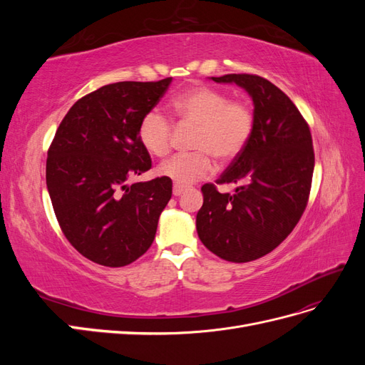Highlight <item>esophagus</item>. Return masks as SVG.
Returning <instances> with one entry per match:
<instances>
[{"label":"esophagus","mask_w":365,"mask_h":365,"mask_svg":"<svg viewBox=\"0 0 365 365\" xmlns=\"http://www.w3.org/2000/svg\"><path fill=\"white\" fill-rule=\"evenodd\" d=\"M185 192V187L178 185V184H173V195L175 196H181Z\"/></svg>","instance_id":"esophagus-1"}]
</instances>
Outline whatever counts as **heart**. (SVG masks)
Returning a JSON list of instances; mask_svg holds the SVG:
<instances>
[{"instance_id": "b5f03b06", "label": "heart", "mask_w": 365, "mask_h": 365, "mask_svg": "<svg viewBox=\"0 0 365 365\" xmlns=\"http://www.w3.org/2000/svg\"><path fill=\"white\" fill-rule=\"evenodd\" d=\"M173 114L184 128H195L187 155L165 161L160 173L178 185H189L213 172V158L220 164L235 161L245 150L256 128L248 102L230 98L228 93L200 85L176 96ZM138 140L150 155L163 158L173 146V123L160 109L148 111L138 125Z\"/></svg>"}]
</instances>
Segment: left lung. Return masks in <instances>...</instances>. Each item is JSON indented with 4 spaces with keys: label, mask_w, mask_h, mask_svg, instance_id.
I'll return each instance as SVG.
<instances>
[{
    "label": "left lung",
    "mask_w": 365,
    "mask_h": 365,
    "mask_svg": "<svg viewBox=\"0 0 365 365\" xmlns=\"http://www.w3.org/2000/svg\"><path fill=\"white\" fill-rule=\"evenodd\" d=\"M212 79L245 88L254 102L256 128L245 150L216 180L242 185L230 195L204 184L196 230L217 257L245 263L277 248L300 220L315 165L312 135L291 98L269 81L247 73Z\"/></svg>",
    "instance_id": "1"
}]
</instances>
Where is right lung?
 Listing matches in <instances>:
<instances>
[{
	"label": "right lung",
	"instance_id": "obj_1",
	"mask_svg": "<svg viewBox=\"0 0 365 365\" xmlns=\"http://www.w3.org/2000/svg\"><path fill=\"white\" fill-rule=\"evenodd\" d=\"M170 82L168 77L98 88L70 108L54 134L46 168L54 215L70 244L94 263L126 267L155 239L172 181H128L152 168L138 125Z\"/></svg>",
	"mask_w": 365,
	"mask_h": 365
}]
</instances>
